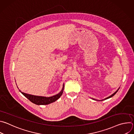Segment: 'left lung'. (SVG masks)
Wrapping results in <instances>:
<instances>
[{"instance_id":"obj_1","label":"left lung","mask_w":134,"mask_h":134,"mask_svg":"<svg viewBox=\"0 0 134 134\" xmlns=\"http://www.w3.org/2000/svg\"><path fill=\"white\" fill-rule=\"evenodd\" d=\"M119 90V89L117 91H116L115 92H114L113 94H112L111 95H110V97H108V98H105V99H104V100H101V101H103V100H107V99H109V98H111V97H112L113 96V95H115L116 94V93L118 92V91ZM93 99V100H97V101H99V100H96V99Z\"/></svg>"}]
</instances>
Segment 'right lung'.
<instances>
[{
    "mask_svg": "<svg viewBox=\"0 0 134 134\" xmlns=\"http://www.w3.org/2000/svg\"><path fill=\"white\" fill-rule=\"evenodd\" d=\"M64 88V84L63 85V88L60 93L57 94V95H54V96L50 97L35 96V95H33L22 92L20 90L19 91H20L22 94H23L27 99H28L32 103L37 105H46V104H48L51 103H52L58 100L61 97V95L63 93Z\"/></svg>",
    "mask_w": 134,
    "mask_h": 134,
    "instance_id": "add662e5",
    "label": "right lung"
}]
</instances>
